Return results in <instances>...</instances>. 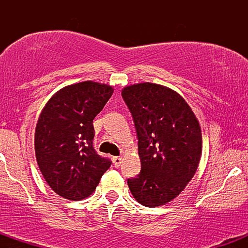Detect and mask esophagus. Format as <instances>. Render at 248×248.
Returning a JSON list of instances; mask_svg holds the SVG:
<instances>
[{
  "instance_id": "obj_1",
  "label": "esophagus",
  "mask_w": 248,
  "mask_h": 248,
  "mask_svg": "<svg viewBox=\"0 0 248 248\" xmlns=\"http://www.w3.org/2000/svg\"><path fill=\"white\" fill-rule=\"evenodd\" d=\"M121 162H122V157H120V156H115V157H113V163H114V166L116 168L120 167Z\"/></svg>"
}]
</instances>
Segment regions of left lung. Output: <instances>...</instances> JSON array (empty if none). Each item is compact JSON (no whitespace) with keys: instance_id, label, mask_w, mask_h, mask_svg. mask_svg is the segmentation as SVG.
I'll use <instances>...</instances> for the list:
<instances>
[{"instance_id":"8db88e82","label":"left lung","mask_w":248,"mask_h":248,"mask_svg":"<svg viewBox=\"0 0 248 248\" xmlns=\"http://www.w3.org/2000/svg\"><path fill=\"white\" fill-rule=\"evenodd\" d=\"M121 94L132 113L141 160V171L127 179L128 186L142 205H164L186 189L197 170L199 122L178 93L161 85H130Z\"/></svg>"}]
</instances>
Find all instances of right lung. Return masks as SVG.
<instances>
[{
	"instance_id": "1",
	"label": "right lung",
	"mask_w": 248,
	"mask_h": 248,
	"mask_svg": "<svg viewBox=\"0 0 248 248\" xmlns=\"http://www.w3.org/2000/svg\"><path fill=\"white\" fill-rule=\"evenodd\" d=\"M113 88L82 81L62 88L43 108L35 132V153L43 177L57 195L80 201L95 190L112 161L93 147V120Z\"/></svg>"
}]
</instances>
